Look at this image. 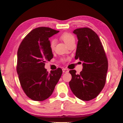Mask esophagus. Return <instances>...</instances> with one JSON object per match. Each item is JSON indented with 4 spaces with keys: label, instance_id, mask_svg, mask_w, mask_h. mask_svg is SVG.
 I'll list each match as a JSON object with an SVG mask.
<instances>
[{
    "label": "esophagus",
    "instance_id": "obj_1",
    "mask_svg": "<svg viewBox=\"0 0 123 123\" xmlns=\"http://www.w3.org/2000/svg\"><path fill=\"white\" fill-rule=\"evenodd\" d=\"M63 72H65V73H68V72H69V70L67 68H63Z\"/></svg>",
    "mask_w": 123,
    "mask_h": 123
}]
</instances>
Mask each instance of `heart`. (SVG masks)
I'll list each match as a JSON object with an SVG mask.
<instances>
[{"label": "heart", "instance_id": "obj_1", "mask_svg": "<svg viewBox=\"0 0 123 123\" xmlns=\"http://www.w3.org/2000/svg\"><path fill=\"white\" fill-rule=\"evenodd\" d=\"M60 38L64 42L67 46L72 43H74L75 41V38L73 35L70 33L69 32H64L62 34L60 35ZM55 41L54 40H50V47L51 50H53L55 48Z\"/></svg>", "mask_w": 123, "mask_h": 123}]
</instances>
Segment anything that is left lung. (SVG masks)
Masks as SVG:
<instances>
[{
    "instance_id": "left-lung-1",
    "label": "left lung",
    "mask_w": 123,
    "mask_h": 123,
    "mask_svg": "<svg viewBox=\"0 0 123 123\" xmlns=\"http://www.w3.org/2000/svg\"><path fill=\"white\" fill-rule=\"evenodd\" d=\"M78 41L75 59L83 63L80 74L71 70L69 86L77 97L83 101L95 98L104 88L108 69V61L98 35L90 28L74 30Z\"/></svg>"
}]
</instances>
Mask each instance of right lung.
I'll list each match as a JSON object with an SVG mask.
<instances>
[{
  "label": "right lung",
  "instance_id": "right-lung-1",
  "mask_svg": "<svg viewBox=\"0 0 123 123\" xmlns=\"http://www.w3.org/2000/svg\"><path fill=\"white\" fill-rule=\"evenodd\" d=\"M49 27H41L28 33L17 52V72L19 82L26 95L32 100L41 101L49 98L63 73L61 68H45L46 61L53 58L49 38L59 32Z\"/></svg>",
  "mask_w": 123,
  "mask_h": 123
}]
</instances>
